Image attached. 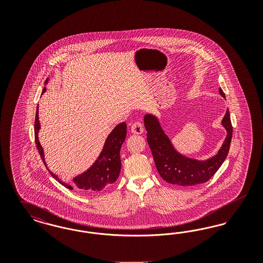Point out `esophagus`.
Wrapping results in <instances>:
<instances>
[{
    "label": "esophagus",
    "instance_id": "obj_1",
    "mask_svg": "<svg viewBox=\"0 0 263 263\" xmlns=\"http://www.w3.org/2000/svg\"><path fill=\"white\" fill-rule=\"evenodd\" d=\"M143 131H144V125H143V123L141 121H136L131 126V132L133 134L140 135V134L143 133Z\"/></svg>",
    "mask_w": 263,
    "mask_h": 263
}]
</instances>
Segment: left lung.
Returning a JSON list of instances; mask_svg holds the SVG:
<instances>
[{"label": "left lung", "instance_id": "left-lung-1", "mask_svg": "<svg viewBox=\"0 0 263 263\" xmlns=\"http://www.w3.org/2000/svg\"><path fill=\"white\" fill-rule=\"evenodd\" d=\"M225 98L222 88L219 89ZM147 141L150 146L156 167L163 180L181 186H190L208 181L220 168L229 154L233 136L230 111H226L222 124L227 129V137L218 154L207 161L192 160L178 154L170 139L164 134L156 116L146 114L144 117Z\"/></svg>", "mask_w": 263, "mask_h": 263}]
</instances>
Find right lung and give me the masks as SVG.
Listing matches in <instances>:
<instances>
[{"instance_id":"right-lung-1","label":"right lung","mask_w":263,"mask_h":263,"mask_svg":"<svg viewBox=\"0 0 263 263\" xmlns=\"http://www.w3.org/2000/svg\"><path fill=\"white\" fill-rule=\"evenodd\" d=\"M47 83V80L46 82ZM46 88H43L42 93L45 92ZM40 128L39 120H38V106L36 114H35V121H34V137H35V144L37 148L38 153L46 165L44 160L43 149L38 140V131ZM127 135L125 122H122L116 126L112 130V132L108 135L105 141L103 150L99 157V159L93 163V165L88 168V171L82 175H78L73 179L75 186L86 191V192H98L104 188L108 187L110 184L114 183L118 178L120 170H121V161H120V149L125 141ZM51 175L57 179L62 185L68 189H73L74 186L68 183H64L61 181L57 175L51 173Z\"/></svg>"}]
</instances>
